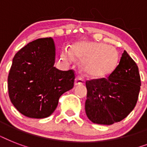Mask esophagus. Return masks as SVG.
<instances>
[{
    "label": "esophagus",
    "mask_w": 147,
    "mask_h": 147,
    "mask_svg": "<svg viewBox=\"0 0 147 147\" xmlns=\"http://www.w3.org/2000/svg\"><path fill=\"white\" fill-rule=\"evenodd\" d=\"M85 83V80L83 79L82 77H81L79 76H76V79H75V85H82Z\"/></svg>",
    "instance_id": "1"
}]
</instances>
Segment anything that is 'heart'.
Masks as SVG:
<instances>
[{"label":"heart","instance_id":"obj_1","mask_svg":"<svg viewBox=\"0 0 147 147\" xmlns=\"http://www.w3.org/2000/svg\"><path fill=\"white\" fill-rule=\"evenodd\" d=\"M73 55L82 60V70L93 78L109 76L116 69L118 62L116 49L103 42H78L74 45L71 50L67 48L62 49L61 56L70 62Z\"/></svg>","mask_w":147,"mask_h":147}]
</instances>
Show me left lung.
Listing matches in <instances>:
<instances>
[{
	"instance_id": "1",
	"label": "left lung",
	"mask_w": 147,
	"mask_h": 147,
	"mask_svg": "<svg viewBox=\"0 0 147 147\" xmlns=\"http://www.w3.org/2000/svg\"><path fill=\"white\" fill-rule=\"evenodd\" d=\"M140 86L138 67L124 50L108 77L86 82V115L98 124L111 125L122 121L136 106Z\"/></svg>"
}]
</instances>
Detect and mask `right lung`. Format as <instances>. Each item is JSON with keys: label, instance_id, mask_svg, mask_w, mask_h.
Returning a JSON list of instances; mask_svg holds the SVG:
<instances>
[{"label": "right lung", "instance_id": "1", "mask_svg": "<svg viewBox=\"0 0 147 147\" xmlns=\"http://www.w3.org/2000/svg\"><path fill=\"white\" fill-rule=\"evenodd\" d=\"M55 58L51 37L29 42L15 54L8 75V93L13 106L24 116H50L60 96L73 88L74 71L56 69Z\"/></svg>", "mask_w": 147, "mask_h": 147}]
</instances>
